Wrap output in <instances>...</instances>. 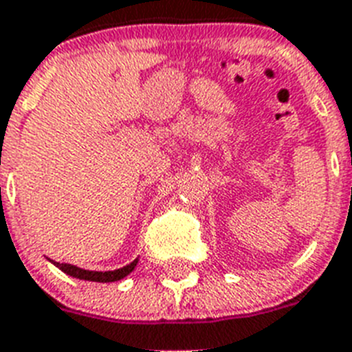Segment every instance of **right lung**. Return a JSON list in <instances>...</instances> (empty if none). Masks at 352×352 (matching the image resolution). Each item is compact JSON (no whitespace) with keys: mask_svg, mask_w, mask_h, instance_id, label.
<instances>
[{"mask_svg":"<svg viewBox=\"0 0 352 352\" xmlns=\"http://www.w3.org/2000/svg\"><path fill=\"white\" fill-rule=\"evenodd\" d=\"M50 262H52L56 267H59L63 273H67L68 276H74V278H79V280H88V282H102V284H104V282H117V280H121L126 275H130L131 271L135 270L139 258H135L133 262L124 265V267H119V270H113V271H90V270H82V267H77V265L74 264L56 262V260H50Z\"/></svg>","mask_w":352,"mask_h":352,"instance_id":"right-lung-1","label":"right lung"}]
</instances>
